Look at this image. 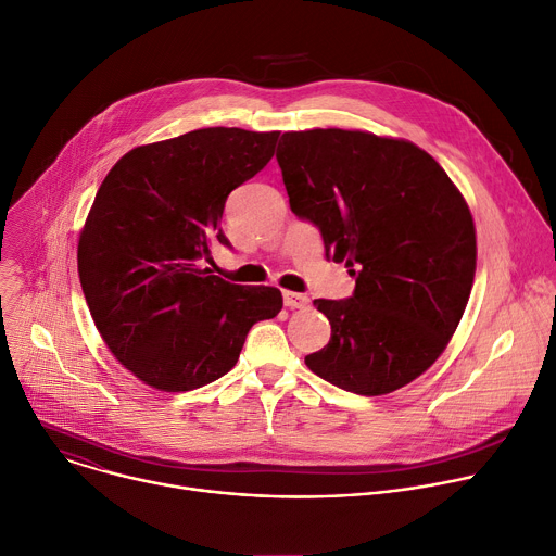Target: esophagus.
I'll return each instance as SVG.
<instances>
[{"mask_svg": "<svg viewBox=\"0 0 556 556\" xmlns=\"http://www.w3.org/2000/svg\"><path fill=\"white\" fill-rule=\"evenodd\" d=\"M282 300H285V306H289V309H304V306L309 304V298L302 295V293H295V291H285Z\"/></svg>", "mask_w": 556, "mask_h": 556, "instance_id": "esophagus-1", "label": "esophagus"}]
</instances>
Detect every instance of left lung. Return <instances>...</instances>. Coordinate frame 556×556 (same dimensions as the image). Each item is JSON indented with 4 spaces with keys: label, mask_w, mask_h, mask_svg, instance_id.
I'll return each mask as SVG.
<instances>
[{
    "label": "left lung",
    "mask_w": 556,
    "mask_h": 556,
    "mask_svg": "<svg viewBox=\"0 0 556 556\" xmlns=\"http://www.w3.org/2000/svg\"><path fill=\"white\" fill-rule=\"evenodd\" d=\"M278 165L295 216L355 276L349 300H316L331 340L304 364L323 380L387 395L448 346L477 269L472 214L444 167L406 139L364 130L285 132Z\"/></svg>",
    "instance_id": "8db88e82"
}]
</instances>
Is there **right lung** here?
<instances>
[{"label":"right lung","mask_w":556,"mask_h":556,"mask_svg":"<svg viewBox=\"0 0 556 556\" xmlns=\"http://www.w3.org/2000/svg\"><path fill=\"white\" fill-rule=\"evenodd\" d=\"M278 137L192 130L130 150L103 178L79 231V280L105 346L143 384L182 393L218 380L250 329L282 309L280 289L201 265L229 244L225 201L271 161Z\"/></svg>","instance_id":"right-lung-1"}]
</instances>
